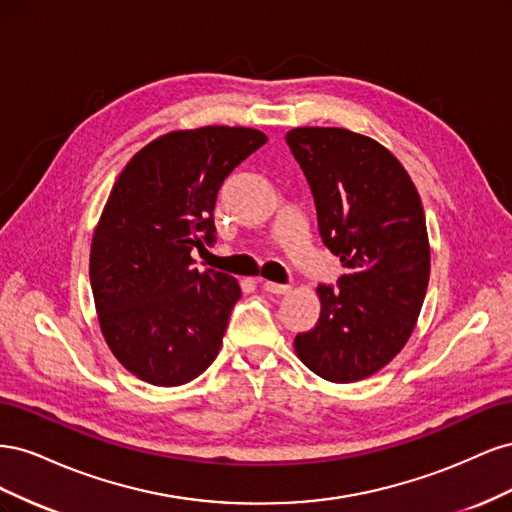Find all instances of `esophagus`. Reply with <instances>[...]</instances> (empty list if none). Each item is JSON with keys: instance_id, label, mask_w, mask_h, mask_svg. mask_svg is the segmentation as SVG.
I'll list each match as a JSON object with an SVG mask.
<instances>
[{"instance_id": "34e87169", "label": "esophagus", "mask_w": 512, "mask_h": 512, "mask_svg": "<svg viewBox=\"0 0 512 512\" xmlns=\"http://www.w3.org/2000/svg\"><path fill=\"white\" fill-rule=\"evenodd\" d=\"M262 288H265L267 292H273V294H286V292H290L288 284H275V282H262Z\"/></svg>"}]
</instances>
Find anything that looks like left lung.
Wrapping results in <instances>:
<instances>
[{
    "label": "left lung",
    "mask_w": 512,
    "mask_h": 512,
    "mask_svg": "<svg viewBox=\"0 0 512 512\" xmlns=\"http://www.w3.org/2000/svg\"><path fill=\"white\" fill-rule=\"evenodd\" d=\"M286 143L314 196L322 243L346 273L320 284V318L294 350L320 378L356 382L410 339L429 284L425 211L410 175L378 141L344 128H294Z\"/></svg>",
    "instance_id": "8db88e82"
}]
</instances>
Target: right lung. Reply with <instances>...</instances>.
<instances>
[{"label":"right lung","mask_w":512,"mask_h":512,"mask_svg":"<svg viewBox=\"0 0 512 512\" xmlns=\"http://www.w3.org/2000/svg\"><path fill=\"white\" fill-rule=\"evenodd\" d=\"M265 143L241 126L168 132L117 177L91 241L89 280L106 344L136 378L179 386L218 356L241 288L226 273L194 269L192 250L215 241L224 179Z\"/></svg>","instance_id":"obj_1"}]
</instances>
